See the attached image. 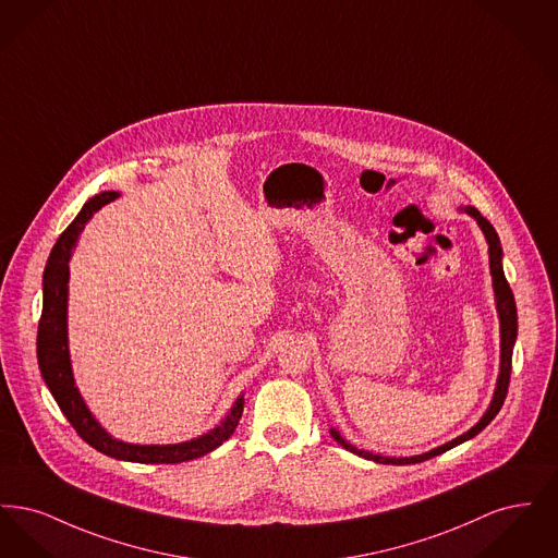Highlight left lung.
I'll return each mask as SVG.
<instances>
[{"label":"left lung","instance_id":"8db88e82","mask_svg":"<svg viewBox=\"0 0 558 558\" xmlns=\"http://www.w3.org/2000/svg\"><path fill=\"white\" fill-rule=\"evenodd\" d=\"M466 213H471L477 219L478 228L483 230L487 244H489V269H492V280H494L496 305H498V314H500L502 353H500V376H498V387H496L494 399H492L487 412L483 414V418L471 430H466L464 435L451 439L450 444H446V446H439L435 450L426 451V453H421V456H412V458H389V456H378V453H371V451L357 450L351 444H347L345 439L339 435V430L330 428V435L335 437V441L339 446H343L345 450L353 451V453H357V456H362L366 460H374L378 464H416V462H425V460L433 458V456H439L444 451L460 446L466 439H473L475 435H478L485 426L496 418V414L500 412V408L505 403L508 385H510V371H512V347H514V341H517V305H514V294H512L508 282H506L505 269H502V246H500V239H498L494 226L475 207H466Z\"/></svg>","mask_w":558,"mask_h":558}]
</instances>
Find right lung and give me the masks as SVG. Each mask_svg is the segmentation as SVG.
Masks as SVG:
<instances>
[{"instance_id":"1","label":"right lung","mask_w":558,"mask_h":558,"mask_svg":"<svg viewBox=\"0 0 558 558\" xmlns=\"http://www.w3.org/2000/svg\"><path fill=\"white\" fill-rule=\"evenodd\" d=\"M119 198V192H102L89 198L80 215L71 221V226L56 240L50 259L44 271V312L37 328V357L41 376L52 391L53 399L66 421L77 430L83 441H87L92 448H96L117 460H130L142 464H178L201 458L205 453L219 448L234 428L242 416V398L234 403L230 416L213 428L211 433L192 439L186 444L175 446H133L117 441L108 435L102 426L96 423V418L89 414L87 405L83 403L80 391L73 380L71 360H69V343H66V294H69V259L75 242L80 239L85 223L92 219V215L102 209L108 203Z\"/></svg>"}]
</instances>
